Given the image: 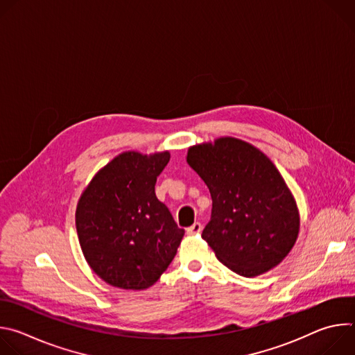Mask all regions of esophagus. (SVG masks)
<instances>
[{
  "label": "esophagus",
  "instance_id": "obj_1",
  "mask_svg": "<svg viewBox=\"0 0 355 355\" xmlns=\"http://www.w3.org/2000/svg\"><path fill=\"white\" fill-rule=\"evenodd\" d=\"M200 230H202V225H200L199 222H195L192 226L187 227V233H188V234H191V236L198 234Z\"/></svg>",
  "mask_w": 355,
  "mask_h": 355
}]
</instances>
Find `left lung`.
Instances as JSON below:
<instances>
[{
	"label": "left lung",
	"instance_id": "1",
	"mask_svg": "<svg viewBox=\"0 0 355 355\" xmlns=\"http://www.w3.org/2000/svg\"><path fill=\"white\" fill-rule=\"evenodd\" d=\"M187 163L212 196L202 232L218 260L245 278L277 267L299 233L296 202L272 162L234 137L188 148Z\"/></svg>",
	"mask_w": 355,
	"mask_h": 355
}]
</instances>
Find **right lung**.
Segmentation results:
<instances>
[{"instance_id":"1","label":"right lung","mask_w":355,"mask_h":355,"mask_svg":"<svg viewBox=\"0 0 355 355\" xmlns=\"http://www.w3.org/2000/svg\"><path fill=\"white\" fill-rule=\"evenodd\" d=\"M168 151H125L101 168L76 211L83 254L92 271L122 289H146L167 270L184 236L155 192Z\"/></svg>"}]
</instances>
